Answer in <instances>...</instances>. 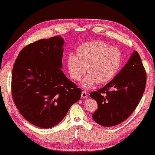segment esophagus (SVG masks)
Segmentation results:
<instances>
[{
    "label": "esophagus",
    "instance_id": "34e87169",
    "mask_svg": "<svg viewBox=\"0 0 155 155\" xmlns=\"http://www.w3.org/2000/svg\"><path fill=\"white\" fill-rule=\"evenodd\" d=\"M81 97H82V99H85V98H87V97H88V93L86 92V91H82V96H81Z\"/></svg>",
    "mask_w": 155,
    "mask_h": 155
}]
</instances>
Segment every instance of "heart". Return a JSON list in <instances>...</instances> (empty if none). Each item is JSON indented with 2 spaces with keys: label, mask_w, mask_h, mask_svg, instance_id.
Wrapping results in <instances>:
<instances>
[{
  "label": "heart",
  "mask_w": 155,
  "mask_h": 155,
  "mask_svg": "<svg viewBox=\"0 0 155 155\" xmlns=\"http://www.w3.org/2000/svg\"><path fill=\"white\" fill-rule=\"evenodd\" d=\"M76 53L77 55H67V68L75 81L80 80L87 71L88 74L82 82L85 88H91L96 83L103 84L112 80L122 62V54L118 48L100 40L83 43L78 47Z\"/></svg>",
  "instance_id": "obj_1"
}]
</instances>
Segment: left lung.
I'll list each match as a JSON object with an SVG mask.
<instances>
[{
  "mask_svg": "<svg viewBox=\"0 0 155 155\" xmlns=\"http://www.w3.org/2000/svg\"><path fill=\"white\" fill-rule=\"evenodd\" d=\"M146 72L137 51L117 75L104 87L90 93L97 101L98 108L93 119L109 127L118 125L130 116L143 96L146 85Z\"/></svg>",
  "mask_w": 155,
  "mask_h": 155,
  "instance_id": "obj_1",
  "label": "left lung"
}]
</instances>
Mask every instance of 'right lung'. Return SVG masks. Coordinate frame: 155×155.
Masks as SVG:
<instances>
[{
    "label": "right lung",
    "instance_id": "1",
    "mask_svg": "<svg viewBox=\"0 0 155 155\" xmlns=\"http://www.w3.org/2000/svg\"><path fill=\"white\" fill-rule=\"evenodd\" d=\"M63 45L61 35L37 40L20 51L14 62L12 98L25 120L39 128L56 126L82 95L61 70Z\"/></svg>",
    "mask_w": 155,
    "mask_h": 155
}]
</instances>
